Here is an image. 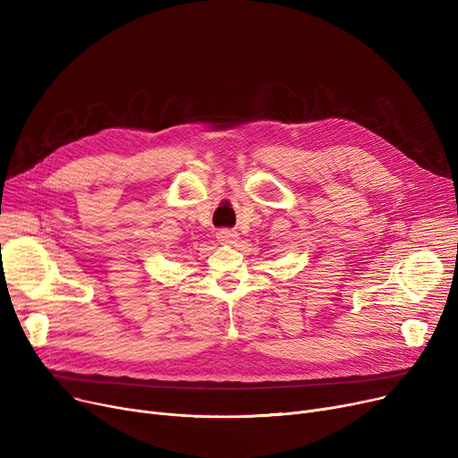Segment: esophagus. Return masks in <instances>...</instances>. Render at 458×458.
<instances>
[{
    "instance_id": "34e87169",
    "label": "esophagus",
    "mask_w": 458,
    "mask_h": 458,
    "mask_svg": "<svg viewBox=\"0 0 458 458\" xmlns=\"http://www.w3.org/2000/svg\"><path fill=\"white\" fill-rule=\"evenodd\" d=\"M216 239H219V242H221L223 245H232V243L237 242V232H235V230L223 228V230L216 232Z\"/></svg>"
}]
</instances>
